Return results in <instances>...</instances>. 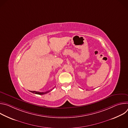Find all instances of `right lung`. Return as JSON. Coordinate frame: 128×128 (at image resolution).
Here are the masks:
<instances>
[{
    "mask_svg": "<svg viewBox=\"0 0 128 128\" xmlns=\"http://www.w3.org/2000/svg\"><path fill=\"white\" fill-rule=\"evenodd\" d=\"M52 90H49L48 91H46V92H37V91H31L30 90V92L33 93V94H38V95H44V94H46V93H48V92H50V91H51Z\"/></svg>",
    "mask_w": 128,
    "mask_h": 128,
    "instance_id": "1",
    "label": "right lung"
}]
</instances>
